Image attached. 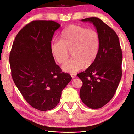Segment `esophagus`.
Returning a JSON list of instances; mask_svg holds the SVG:
<instances>
[{"label": "esophagus", "instance_id": "obj_1", "mask_svg": "<svg viewBox=\"0 0 134 134\" xmlns=\"http://www.w3.org/2000/svg\"><path fill=\"white\" fill-rule=\"evenodd\" d=\"M70 75H71V76L72 79H74V78L76 77V74L74 73V72H73V73H70Z\"/></svg>", "mask_w": 134, "mask_h": 134}]
</instances>
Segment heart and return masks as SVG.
Listing matches in <instances>:
<instances>
[{
  "mask_svg": "<svg viewBox=\"0 0 134 134\" xmlns=\"http://www.w3.org/2000/svg\"><path fill=\"white\" fill-rule=\"evenodd\" d=\"M61 40L51 43V53L56 62L63 64L71 50L73 57L63 65L64 71L73 73L84 65H90L96 60L99 48V36L97 31L84 27L71 25L63 30Z\"/></svg>",
  "mask_w": 134,
  "mask_h": 134,
  "instance_id": "heart-1",
  "label": "heart"
}]
</instances>
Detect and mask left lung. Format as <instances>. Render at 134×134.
<instances>
[{"instance_id":"1","label":"left lung","mask_w":134,"mask_h":134,"mask_svg":"<svg viewBox=\"0 0 134 134\" xmlns=\"http://www.w3.org/2000/svg\"><path fill=\"white\" fill-rule=\"evenodd\" d=\"M81 21L94 25L99 36V48L90 66L77 74L82 82L80 96L89 108H100L112 99L120 82L122 50L115 31L101 19L92 17Z\"/></svg>"}]
</instances>
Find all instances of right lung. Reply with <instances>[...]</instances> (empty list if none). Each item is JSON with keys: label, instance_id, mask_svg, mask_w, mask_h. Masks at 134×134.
I'll use <instances>...</instances> for the list:
<instances>
[{"label": "right lung", "instance_id": "right-lung-1", "mask_svg": "<svg viewBox=\"0 0 134 134\" xmlns=\"http://www.w3.org/2000/svg\"><path fill=\"white\" fill-rule=\"evenodd\" d=\"M60 25L35 20L21 29L9 56L12 77L26 101L40 111L54 108L71 77L55 64L50 44Z\"/></svg>", "mask_w": 134, "mask_h": 134}]
</instances>
